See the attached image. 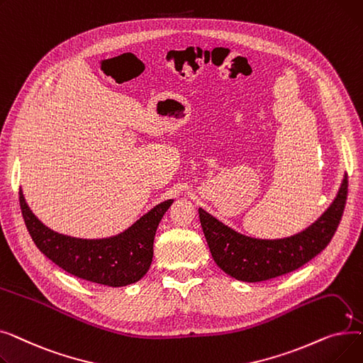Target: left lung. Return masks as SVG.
I'll list each match as a JSON object with an SVG mask.
<instances>
[{
    "label": "left lung",
    "instance_id": "1",
    "mask_svg": "<svg viewBox=\"0 0 363 363\" xmlns=\"http://www.w3.org/2000/svg\"><path fill=\"white\" fill-rule=\"evenodd\" d=\"M347 175L340 191L308 230L282 240H257L241 235L199 208L200 223L212 257L219 268L235 279L259 282L281 277L312 260L334 237L347 200Z\"/></svg>",
    "mask_w": 363,
    "mask_h": 363
}]
</instances>
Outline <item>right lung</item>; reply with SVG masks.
<instances>
[{"instance_id": "obj_1", "label": "right lung", "mask_w": 363, "mask_h": 363, "mask_svg": "<svg viewBox=\"0 0 363 363\" xmlns=\"http://www.w3.org/2000/svg\"><path fill=\"white\" fill-rule=\"evenodd\" d=\"M22 216L38 249L51 262L74 277L108 285L140 281L152 260V242L157 226L174 200H166L144 215L125 233L104 240H81L57 234L35 218L18 193Z\"/></svg>"}]
</instances>
